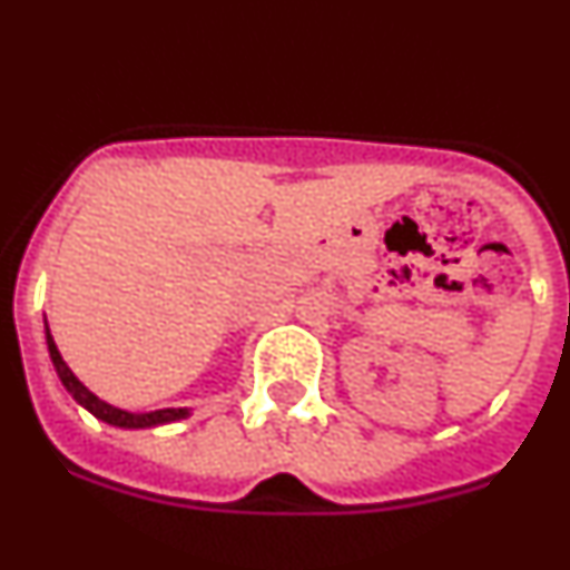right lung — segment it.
Masks as SVG:
<instances>
[{"label":"right lung","mask_w":570,"mask_h":570,"mask_svg":"<svg viewBox=\"0 0 570 570\" xmlns=\"http://www.w3.org/2000/svg\"><path fill=\"white\" fill-rule=\"evenodd\" d=\"M47 348H50V357H52V365H56L58 376H61L63 387H67L69 393H72V399H76L78 405L87 407L92 416L104 419L106 424H115V428H151V424H165V422H177V419H185L188 416V411H179V407H165V411H142V413H126L120 411V407H111L106 405V402H100L95 393H89L87 387L81 385V382L76 380V374L67 368V363L61 360V354H58L56 343H52L50 337V328H47Z\"/></svg>","instance_id":"obj_1"}]
</instances>
